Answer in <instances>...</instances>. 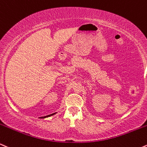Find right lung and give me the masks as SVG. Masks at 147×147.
<instances>
[{
	"label": "right lung",
	"instance_id": "right-lung-1",
	"mask_svg": "<svg viewBox=\"0 0 147 147\" xmlns=\"http://www.w3.org/2000/svg\"><path fill=\"white\" fill-rule=\"evenodd\" d=\"M55 113H53V114H51V115H54ZM49 116H50V115H49Z\"/></svg>",
	"mask_w": 147,
	"mask_h": 147
}]
</instances>
